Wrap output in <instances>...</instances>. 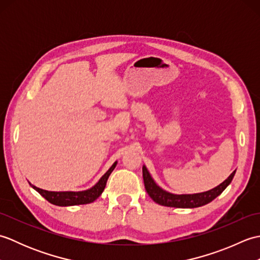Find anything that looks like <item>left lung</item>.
I'll list each match as a JSON object with an SVG mask.
<instances>
[{
  "mask_svg": "<svg viewBox=\"0 0 260 260\" xmlns=\"http://www.w3.org/2000/svg\"><path fill=\"white\" fill-rule=\"evenodd\" d=\"M236 171L229 175V178L223 181L221 184L215 186L214 189L209 190L207 192L196 193V194H172L161 189L156 185L155 182L151 178L150 173L145 167H143V179H144L145 190L148 193L153 201L165 207H174V208H198L204 206L209 202L214 200L219 194H221L223 190L227 187L230 182L233 181Z\"/></svg>",
  "mask_w": 260,
  "mask_h": 260,
  "instance_id": "8db88e82",
  "label": "left lung"
}]
</instances>
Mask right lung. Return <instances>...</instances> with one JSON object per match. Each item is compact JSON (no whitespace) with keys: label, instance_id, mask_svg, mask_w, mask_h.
<instances>
[{"label":"right lung","instance_id":"1","mask_svg":"<svg viewBox=\"0 0 260 260\" xmlns=\"http://www.w3.org/2000/svg\"><path fill=\"white\" fill-rule=\"evenodd\" d=\"M116 164L117 162H115L112 168H110L106 173H105L102 179L98 181V183L96 185H93L91 189L86 190V191H79V192H52V191H46L42 189H39V187L30 185L38 191L40 194L46 199L47 201H49L52 204H56V206L60 207H67V206H76V204H87L93 202L96 199L102 194L105 186H106L107 180L109 178L110 173L113 172Z\"/></svg>","mask_w":260,"mask_h":260}]
</instances>
